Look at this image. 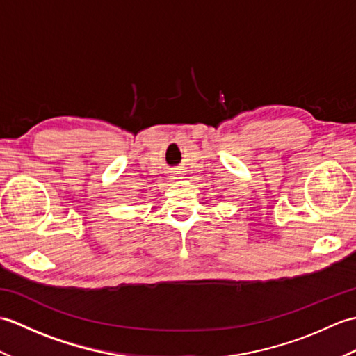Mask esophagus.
<instances>
[{
	"label": "esophagus",
	"mask_w": 356,
	"mask_h": 356,
	"mask_svg": "<svg viewBox=\"0 0 356 356\" xmlns=\"http://www.w3.org/2000/svg\"><path fill=\"white\" fill-rule=\"evenodd\" d=\"M174 179H177V177H174Z\"/></svg>",
	"instance_id": "esophagus-1"
}]
</instances>
